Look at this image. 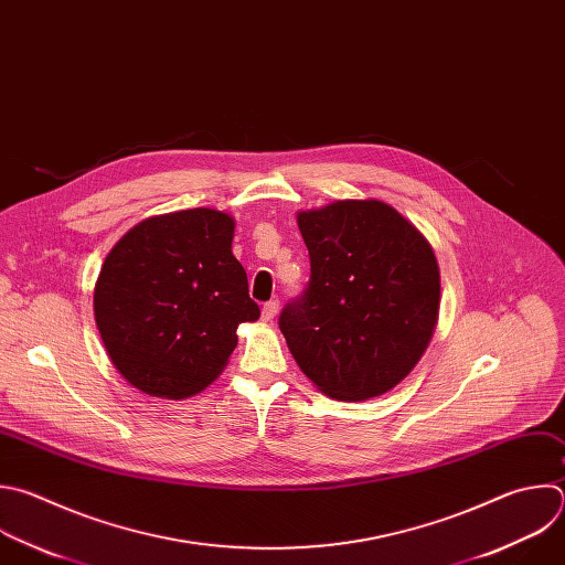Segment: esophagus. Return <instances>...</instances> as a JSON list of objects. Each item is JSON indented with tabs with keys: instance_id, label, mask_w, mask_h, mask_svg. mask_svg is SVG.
<instances>
[{
	"instance_id": "34e87169",
	"label": "esophagus",
	"mask_w": 565,
	"mask_h": 565,
	"mask_svg": "<svg viewBox=\"0 0 565 565\" xmlns=\"http://www.w3.org/2000/svg\"><path fill=\"white\" fill-rule=\"evenodd\" d=\"M277 312H279V301H277V299L266 301L264 308H262V319H264V321H273Z\"/></svg>"
}]
</instances>
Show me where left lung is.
Wrapping results in <instances>:
<instances>
[{"label": "left lung", "mask_w": 565, "mask_h": 565, "mask_svg": "<svg viewBox=\"0 0 565 565\" xmlns=\"http://www.w3.org/2000/svg\"><path fill=\"white\" fill-rule=\"evenodd\" d=\"M297 224L310 281L279 315L295 361L339 402L393 391L437 326L441 284L433 246L380 200L301 211Z\"/></svg>", "instance_id": "1"}]
</instances>
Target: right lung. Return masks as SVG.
<instances>
[{
    "label": "right lung",
    "mask_w": 565,
    "mask_h": 565,
    "mask_svg": "<svg viewBox=\"0 0 565 565\" xmlns=\"http://www.w3.org/2000/svg\"><path fill=\"white\" fill-rule=\"evenodd\" d=\"M235 220L213 209L157 215L108 253L93 306L121 377L150 397L185 399L213 384L259 319L233 255Z\"/></svg>",
    "instance_id": "add662e5"
}]
</instances>
